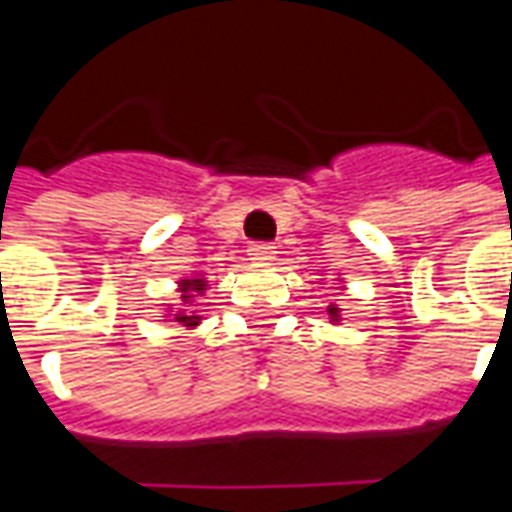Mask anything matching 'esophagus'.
<instances>
[{
  "instance_id": "34e87169",
  "label": "esophagus",
  "mask_w": 512,
  "mask_h": 512,
  "mask_svg": "<svg viewBox=\"0 0 512 512\" xmlns=\"http://www.w3.org/2000/svg\"><path fill=\"white\" fill-rule=\"evenodd\" d=\"M249 255H252V260H260V263H266V260H274V257H277V246L252 244V246H249Z\"/></svg>"
}]
</instances>
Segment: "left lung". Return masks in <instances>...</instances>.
Wrapping results in <instances>:
<instances>
[{"label":"left lung","instance_id":"left-lung-1","mask_svg":"<svg viewBox=\"0 0 512 512\" xmlns=\"http://www.w3.org/2000/svg\"><path fill=\"white\" fill-rule=\"evenodd\" d=\"M329 318H332V321H340V310H337V307H329Z\"/></svg>","mask_w":512,"mask_h":512}]
</instances>
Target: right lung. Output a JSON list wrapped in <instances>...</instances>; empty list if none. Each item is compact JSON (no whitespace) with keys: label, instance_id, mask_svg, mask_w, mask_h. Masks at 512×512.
Instances as JSON below:
<instances>
[{"label":"right lung","instance_id":"add662e5","mask_svg":"<svg viewBox=\"0 0 512 512\" xmlns=\"http://www.w3.org/2000/svg\"><path fill=\"white\" fill-rule=\"evenodd\" d=\"M178 290L180 299L189 304V301L194 299V293L202 296V293L208 290V282H205V279H180ZM175 321L183 323V326H197V323H200V315H194V312H175Z\"/></svg>","mask_w":512,"mask_h":512}]
</instances>
